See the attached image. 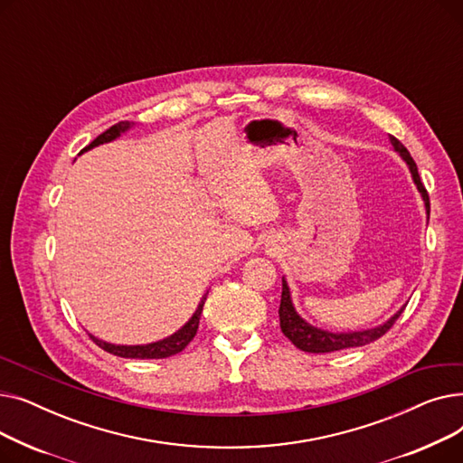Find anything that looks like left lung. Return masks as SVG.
Listing matches in <instances>:
<instances>
[{"instance_id":"1","label":"left lung","mask_w":463,"mask_h":463,"mask_svg":"<svg viewBox=\"0 0 463 463\" xmlns=\"http://www.w3.org/2000/svg\"><path fill=\"white\" fill-rule=\"evenodd\" d=\"M391 142L396 148V152L402 154V157L405 159V163L411 168V175L412 180H415L419 191L422 193L428 213H430V197H428V191L424 187V184L420 182L419 176V168L417 163L412 161L411 154L407 152L405 146L396 138L391 137ZM403 311V309H402ZM402 311H398L391 321H386L384 325L372 328V330H364V332H349V334H332V332H325L319 330L315 326H309L306 321H302L298 317V313L293 307V302H290V295H288V287L283 281V288H281V304H279V325L283 334L290 339V342L295 344V347H298L300 351L306 353H334V351H342V349H349V347H362V345H368L375 339H379L381 335H384L388 330L394 326V323L400 319Z\"/></svg>"}]
</instances>
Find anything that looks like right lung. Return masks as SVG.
<instances>
[{"mask_svg":"<svg viewBox=\"0 0 463 463\" xmlns=\"http://www.w3.org/2000/svg\"><path fill=\"white\" fill-rule=\"evenodd\" d=\"M129 126H131V121H119V124H114L105 133H101L99 137H97L91 144H88L82 152L93 148V146H97V144L114 140L121 131L129 129ZM204 300H206V297L201 300L197 311H194V315H193V317L189 319V323L182 330H178L175 335H170V337H166V339H163V342H157V344L128 347V345H112V344L101 342V339H97L93 335H90V337L93 339L95 345H99L103 351H107L110 354H116V356H121V358H142V360H146V358H166V356H173V354L184 351L189 345L191 339L194 337V334H197Z\"/></svg>","mask_w":463,"mask_h":463,"instance_id":"right-lung-1","label":"right lung"}]
</instances>
